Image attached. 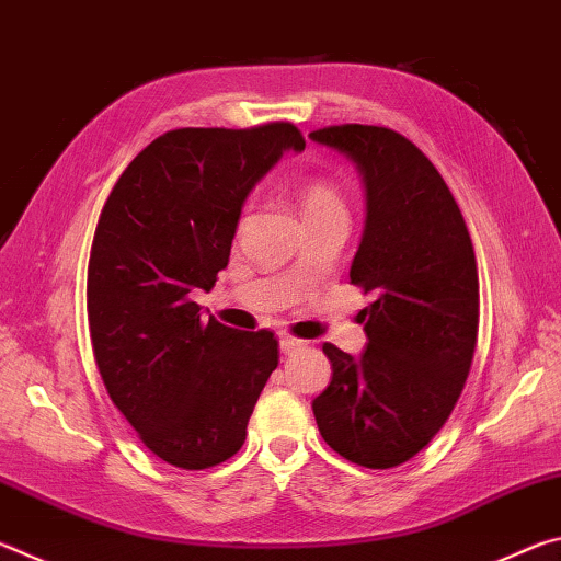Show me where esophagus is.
<instances>
[{"instance_id": "esophagus-1", "label": "esophagus", "mask_w": 561, "mask_h": 561, "mask_svg": "<svg viewBox=\"0 0 561 561\" xmlns=\"http://www.w3.org/2000/svg\"><path fill=\"white\" fill-rule=\"evenodd\" d=\"M301 346H304V341L297 339V336H291V334H282V336H279L282 354H294V351L301 348Z\"/></svg>"}]
</instances>
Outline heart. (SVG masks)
<instances>
[{
	"mask_svg": "<svg viewBox=\"0 0 561 561\" xmlns=\"http://www.w3.org/2000/svg\"><path fill=\"white\" fill-rule=\"evenodd\" d=\"M299 203L304 220L327 213H346L344 197H341L336 185L329 183L327 178H309L299 190Z\"/></svg>",
	"mask_w": 561,
	"mask_h": 561,
	"instance_id": "obj_1",
	"label": "heart"
}]
</instances>
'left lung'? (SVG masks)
I'll use <instances>...</instances> for the list:
<instances>
[{
	"mask_svg": "<svg viewBox=\"0 0 561 561\" xmlns=\"http://www.w3.org/2000/svg\"><path fill=\"white\" fill-rule=\"evenodd\" d=\"M309 136L346 153L364 175L366 230L348 277L374 294L360 311L364 356L324 344L334 376L311 408L331 450L388 470L435 438L468 381L478 262L450 187L401 133L341 123Z\"/></svg>",
	"mask_w": 561,
	"mask_h": 561,
	"instance_id": "1",
	"label": "left lung"
}]
</instances>
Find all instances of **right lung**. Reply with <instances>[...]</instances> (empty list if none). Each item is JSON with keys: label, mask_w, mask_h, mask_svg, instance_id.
Masks as SVG:
<instances>
[{"label": "right lung", "mask_w": 561, "mask_h": 561, "mask_svg": "<svg viewBox=\"0 0 561 561\" xmlns=\"http://www.w3.org/2000/svg\"><path fill=\"white\" fill-rule=\"evenodd\" d=\"M304 146L289 121L168 130L130 160L101 210L87 282L93 358L140 443L175 468L232 458L279 364L272 331L205 321L193 291H210L230 262L252 185Z\"/></svg>", "instance_id": "1"}]
</instances>
